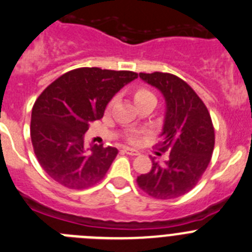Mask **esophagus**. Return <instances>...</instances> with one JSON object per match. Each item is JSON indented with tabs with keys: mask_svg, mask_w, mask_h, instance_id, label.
<instances>
[{
	"mask_svg": "<svg viewBox=\"0 0 252 252\" xmlns=\"http://www.w3.org/2000/svg\"><path fill=\"white\" fill-rule=\"evenodd\" d=\"M123 153L129 154V156H138V154H139V152H138L137 149H133V148H129V147H126V148H123Z\"/></svg>",
	"mask_w": 252,
	"mask_h": 252,
	"instance_id": "34e87169",
	"label": "esophagus"
}]
</instances>
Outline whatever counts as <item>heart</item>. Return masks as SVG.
<instances>
[{
  "instance_id": "1",
  "label": "heart",
  "mask_w": 252,
  "mask_h": 252,
  "mask_svg": "<svg viewBox=\"0 0 252 252\" xmlns=\"http://www.w3.org/2000/svg\"><path fill=\"white\" fill-rule=\"evenodd\" d=\"M133 98H134V101L137 105H139V104L144 103V101L147 100H151V99H156L154 98L153 93H152L151 90H148L147 88H143V87L135 88V89L133 90ZM128 139L130 143L137 142V137H135V135H130Z\"/></svg>"
}]
</instances>
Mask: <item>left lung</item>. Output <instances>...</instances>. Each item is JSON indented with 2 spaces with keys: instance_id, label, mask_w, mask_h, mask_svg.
<instances>
[{
  "instance_id": "obj_1",
  "label": "left lung",
  "mask_w": 252,
  "mask_h": 252,
  "mask_svg": "<svg viewBox=\"0 0 252 252\" xmlns=\"http://www.w3.org/2000/svg\"><path fill=\"white\" fill-rule=\"evenodd\" d=\"M139 78L165 99L158 149L169 151V157L162 164L152 159V169L140 174L137 183L154 198H177L191 191L208 167L215 147L214 124L203 101L181 78L159 71L140 72Z\"/></svg>"
}]
</instances>
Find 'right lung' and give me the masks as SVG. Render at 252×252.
<instances>
[{
  "label": "right lung",
  "instance_id": "add662e5",
  "mask_svg": "<svg viewBox=\"0 0 252 252\" xmlns=\"http://www.w3.org/2000/svg\"><path fill=\"white\" fill-rule=\"evenodd\" d=\"M137 72L79 67L51 83L35 101L31 142L38 163L54 181L72 189L104 178L118 149L103 144L85 147L90 123L103 118L106 105Z\"/></svg>",
  "mask_w": 252,
  "mask_h": 252
}]
</instances>
